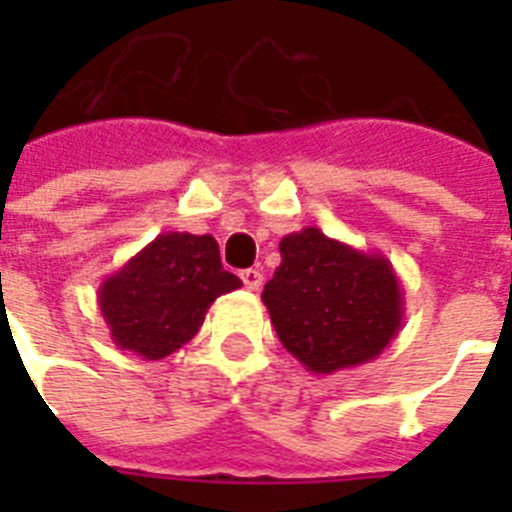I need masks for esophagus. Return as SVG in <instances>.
<instances>
[{
    "label": "esophagus",
    "instance_id": "34e87169",
    "mask_svg": "<svg viewBox=\"0 0 512 512\" xmlns=\"http://www.w3.org/2000/svg\"><path fill=\"white\" fill-rule=\"evenodd\" d=\"M241 279H243V284H246V289H251V292H256V289L264 284V274H261L259 269L241 271Z\"/></svg>",
    "mask_w": 512,
    "mask_h": 512
}]
</instances>
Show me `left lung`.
Listing matches in <instances>:
<instances>
[{"instance_id": "8db88e82", "label": "left lung", "mask_w": 512, "mask_h": 512, "mask_svg": "<svg viewBox=\"0 0 512 512\" xmlns=\"http://www.w3.org/2000/svg\"><path fill=\"white\" fill-rule=\"evenodd\" d=\"M282 264L261 300L279 341L307 372L377 359L400 333L405 297L390 259L302 228L279 243Z\"/></svg>"}]
</instances>
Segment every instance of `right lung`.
Here are the masks:
<instances>
[{"mask_svg":"<svg viewBox=\"0 0 512 512\" xmlns=\"http://www.w3.org/2000/svg\"><path fill=\"white\" fill-rule=\"evenodd\" d=\"M238 287L212 235L161 233L99 284L97 302L115 346L158 361L192 341L212 302Z\"/></svg>","mask_w":512,"mask_h":512,"instance_id":"add662e5","label":"right lung"}]
</instances>
